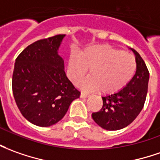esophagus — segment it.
<instances>
[{"instance_id": "esophagus-1", "label": "esophagus", "mask_w": 160, "mask_h": 160, "mask_svg": "<svg viewBox=\"0 0 160 160\" xmlns=\"http://www.w3.org/2000/svg\"><path fill=\"white\" fill-rule=\"evenodd\" d=\"M88 97H90V94H87V93H84V92H81V94H80L81 98H86Z\"/></svg>"}]
</instances>
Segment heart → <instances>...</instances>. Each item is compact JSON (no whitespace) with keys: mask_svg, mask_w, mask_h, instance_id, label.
Returning <instances> with one entry per match:
<instances>
[{"mask_svg":"<svg viewBox=\"0 0 160 160\" xmlns=\"http://www.w3.org/2000/svg\"><path fill=\"white\" fill-rule=\"evenodd\" d=\"M136 69V58L132 53L112 45L98 44L85 48L78 56L72 53L67 62V76L74 84H78L89 69L90 77L80 87L113 94L128 84Z\"/></svg>","mask_w":160,"mask_h":160,"instance_id":"b5f03b06","label":"heart"}]
</instances>
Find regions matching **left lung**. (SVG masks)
I'll return each mask as SVG.
<instances>
[{
	"instance_id": "left-lung-1",
	"label": "left lung",
	"mask_w": 160,
	"mask_h": 160,
	"mask_svg": "<svg viewBox=\"0 0 160 160\" xmlns=\"http://www.w3.org/2000/svg\"><path fill=\"white\" fill-rule=\"evenodd\" d=\"M135 55L137 69L128 84L119 91L102 97L103 107L92 113V118L100 127L108 131L120 130L131 124L143 109L149 82V71L140 55Z\"/></svg>"
}]
</instances>
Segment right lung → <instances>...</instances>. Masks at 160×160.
Here are the masks:
<instances>
[{
	"instance_id": "obj_1",
	"label": "right lung",
	"mask_w": 160,
	"mask_h": 160,
	"mask_svg": "<svg viewBox=\"0 0 160 160\" xmlns=\"http://www.w3.org/2000/svg\"><path fill=\"white\" fill-rule=\"evenodd\" d=\"M65 35L28 45L16 58L12 78L15 103L22 116L41 127L57 124L80 97L64 72L58 50Z\"/></svg>"
}]
</instances>
